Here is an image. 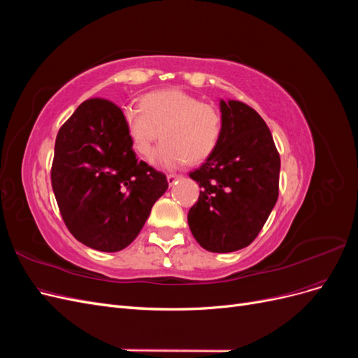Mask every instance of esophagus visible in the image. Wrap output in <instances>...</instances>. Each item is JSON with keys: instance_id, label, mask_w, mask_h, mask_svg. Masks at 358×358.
<instances>
[{"instance_id": "esophagus-1", "label": "esophagus", "mask_w": 358, "mask_h": 358, "mask_svg": "<svg viewBox=\"0 0 358 358\" xmlns=\"http://www.w3.org/2000/svg\"><path fill=\"white\" fill-rule=\"evenodd\" d=\"M179 178H180L179 175H167V182H169V185H170V187H171V185H175L176 180H178Z\"/></svg>"}]
</instances>
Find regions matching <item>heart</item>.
I'll return each instance as SVG.
<instances>
[{
    "instance_id": "1",
    "label": "heart",
    "mask_w": 358,
    "mask_h": 358,
    "mask_svg": "<svg viewBox=\"0 0 358 358\" xmlns=\"http://www.w3.org/2000/svg\"><path fill=\"white\" fill-rule=\"evenodd\" d=\"M122 121L131 148L142 158H150L161 136L155 162L164 169L204 161L218 146L222 131L215 106L178 90L149 92L140 106H125Z\"/></svg>"
}]
</instances>
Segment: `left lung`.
I'll use <instances>...</instances> for the list:
<instances>
[{
  "mask_svg": "<svg viewBox=\"0 0 358 358\" xmlns=\"http://www.w3.org/2000/svg\"><path fill=\"white\" fill-rule=\"evenodd\" d=\"M220 109L218 146L189 173L201 191L188 224L201 248L233 252L254 242L275 208L280 158L272 133L252 107L221 100Z\"/></svg>",
  "mask_w": 358,
  "mask_h": 358,
  "instance_id": "obj_1",
  "label": "left lung"
}]
</instances>
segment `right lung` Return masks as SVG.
<instances>
[{
	"label": "right lung",
	"instance_id": "1",
	"mask_svg": "<svg viewBox=\"0 0 358 358\" xmlns=\"http://www.w3.org/2000/svg\"><path fill=\"white\" fill-rule=\"evenodd\" d=\"M50 179L70 233L101 252L131 243L169 188L164 173L136 158L122 110L103 99L83 101L59 128Z\"/></svg>",
	"mask_w": 358,
	"mask_h": 358
}]
</instances>
